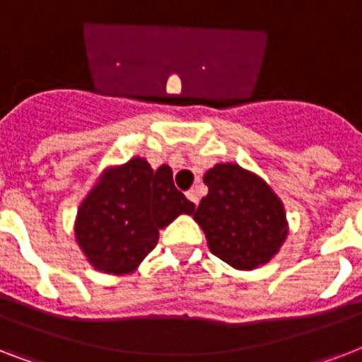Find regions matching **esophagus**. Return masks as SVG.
Masks as SVG:
<instances>
[{
    "mask_svg": "<svg viewBox=\"0 0 362 362\" xmlns=\"http://www.w3.org/2000/svg\"><path fill=\"white\" fill-rule=\"evenodd\" d=\"M186 197L192 201L193 204H197L199 203V193L197 189H189V192H186Z\"/></svg>",
    "mask_w": 362,
    "mask_h": 362,
    "instance_id": "1",
    "label": "esophagus"
}]
</instances>
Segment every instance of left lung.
Here are the masks:
<instances>
[{"mask_svg":"<svg viewBox=\"0 0 362 362\" xmlns=\"http://www.w3.org/2000/svg\"><path fill=\"white\" fill-rule=\"evenodd\" d=\"M203 180L209 195L193 218L203 227L210 252L242 270L269 263L287 237L286 212L276 193L235 163H218Z\"/></svg>","mask_w":362,"mask_h":362,"instance_id":"obj_1","label":"left lung"}]
</instances>
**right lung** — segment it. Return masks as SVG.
Instances as JSON below:
<instances>
[{
  "label": "right lung",
  "mask_w": 362,
  "mask_h": 362,
  "mask_svg": "<svg viewBox=\"0 0 362 362\" xmlns=\"http://www.w3.org/2000/svg\"><path fill=\"white\" fill-rule=\"evenodd\" d=\"M195 204L178 192L173 170H153L146 159L107 169L82 201L75 221L78 246L107 274H129L152 252L163 229L180 214H193Z\"/></svg>",
  "instance_id": "1"
}]
</instances>
